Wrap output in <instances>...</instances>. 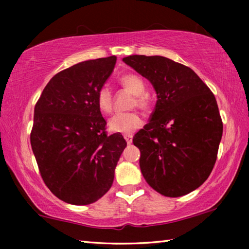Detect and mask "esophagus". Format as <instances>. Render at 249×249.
<instances>
[{
    "label": "esophagus",
    "mask_w": 249,
    "mask_h": 249,
    "mask_svg": "<svg viewBox=\"0 0 249 249\" xmlns=\"http://www.w3.org/2000/svg\"><path fill=\"white\" fill-rule=\"evenodd\" d=\"M124 138H125V141H126V142H127L128 145L132 144V142H133V136H132V135H124Z\"/></svg>",
    "instance_id": "1"
}]
</instances>
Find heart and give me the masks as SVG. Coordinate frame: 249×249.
<instances>
[{
    "mask_svg": "<svg viewBox=\"0 0 249 249\" xmlns=\"http://www.w3.org/2000/svg\"><path fill=\"white\" fill-rule=\"evenodd\" d=\"M120 82L126 90L134 94L133 107H140L142 111H149L153 105L150 95L145 92V82L141 75L136 73H126L122 75ZM96 104L99 109L105 114L112 112L113 95L108 87L100 88L96 93ZM142 125V120L137 112L117 113L108 121V127L112 132L121 134H130Z\"/></svg>",
    "mask_w": 249,
    "mask_h": 249,
    "instance_id": "heart-1",
    "label": "heart"
}]
</instances>
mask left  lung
<instances>
[{"label": "left lung", "mask_w": 249, "mask_h": 249, "mask_svg": "<svg viewBox=\"0 0 249 249\" xmlns=\"http://www.w3.org/2000/svg\"><path fill=\"white\" fill-rule=\"evenodd\" d=\"M153 84L157 102L148 124L133 138L151 188L177 197L196 190L215 165L223 123L215 96L189 67L161 56L123 58Z\"/></svg>", "instance_id": "obj_1"}]
</instances>
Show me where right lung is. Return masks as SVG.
Listing matches in <instances>:
<instances>
[{
    "mask_svg": "<svg viewBox=\"0 0 249 249\" xmlns=\"http://www.w3.org/2000/svg\"><path fill=\"white\" fill-rule=\"evenodd\" d=\"M116 57L80 62L50 79L35 105L31 145L45 184L74 205L98 201L112 187L126 142L107 135L96 93Z\"/></svg>",
    "mask_w": 249,
    "mask_h": 249,
    "instance_id": "right-lung-1",
    "label": "right lung"
}]
</instances>
